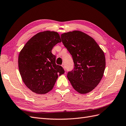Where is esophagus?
<instances>
[{
    "instance_id": "1",
    "label": "esophagus",
    "mask_w": 126,
    "mask_h": 126,
    "mask_svg": "<svg viewBox=\"0 0 126 126\" xmlns=\"http://www.w3.org/2000/svg\"><path fill=\"white\" fill-rule=\"evenodd\" d=\"M62 66L63 67V68L64 70H66V67H65V65H64V64H63Z\"/></svg>"
}]
</instances>
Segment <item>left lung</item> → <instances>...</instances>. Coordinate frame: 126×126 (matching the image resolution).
Masks as SVG:
<instances>
[{"mask_svg": "<svg viewBox=\"0 0 126 126\" xmlns=\"http://www.w3.org/2000/svg\"><path fill=\"white\" fill-rule=\"evenodd\" d=\"M61 38L74 63V69L67 74L68 80L79 93L90 92L104 75L106 67L104 51L92 37L81 32L64 33Z\"/></svg>", "mask_w": 126, "mask_h": 126, "instance_id": "8db88e82", "label": "left lung"}]
</instances>
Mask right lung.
I'll return each mask as SVG.
<instances>
[{
	"label": "right lung",
	"mask_w": 126,
	"mask_h": 126,
	"mask_svg": "<svg viewBox=\"0 0 126 126\" xmlns=\"http://www.w3.org/2000/svg\"><path fill=\"white\" fill-rule=\"evenodd\" d=\"M62 41L57 32L45 31L29 39L19 53L18 67L26 86L32 92L44 94L54 87L63 68L56 63L51 52L55 46Z\"/></svg>",
	"instance_id": "1"
}]
</instances>
